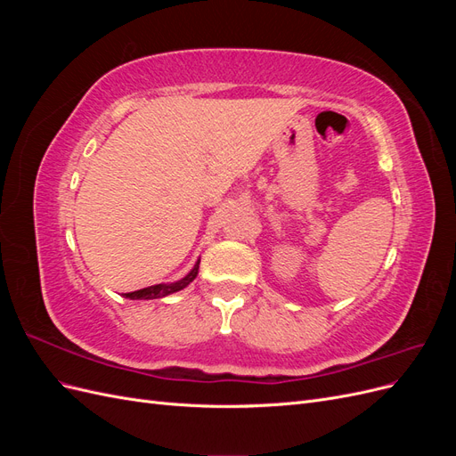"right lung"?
Here are the masks:
<instances>
[{"label":"right lung","instance_id":"right-lung-1","mask_svg":"<svg viewBox=\"0 0 456 456\" xmlns=\"http://www.w3.org/2000/svg\"><path fill=\"white\" fill-rule=\"evenodd\" d=\"M200 272V260L194 265V268H191L183 280L178 281H171V283H158V285H150V287H144V289H139V291H133V293H126L127 298L131 300H151V298H163L167 295H173V293H178L183 291L184 287H188L191 281L196 280V275Z\"/></svg>","mask_w":456,"mask_h":456}]
</instances>
